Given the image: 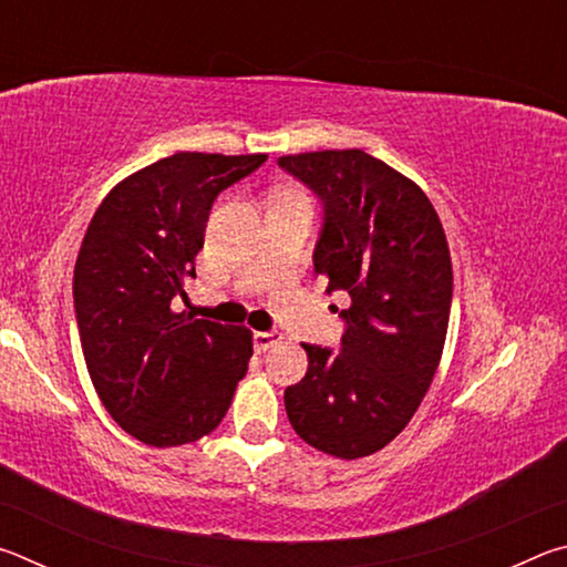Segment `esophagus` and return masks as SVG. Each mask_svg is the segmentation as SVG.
I'll return each mask as SVG.
<instances>
[{
	"label": "esophagus",
	"instance_id": "esophagus-1",
	"mask_svg": "<svg viewBox=\"0 0 567 567\" xmlns=\"http://www.w3.org/2000/svg\"><path fill=\"white\" fill-rule=\"evenodd\" d=\"M280 340H282V332H277V330H267V332H255L252 334V342H255L257 350H270L272 344H277Z\"/></svg>",
	"mask_w": 567,
	"mask_h": 567
}]
</instances>
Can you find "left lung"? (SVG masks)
I'll return each instance as SVG.
<instances>
[{
	"label": "left lung",
	"mask_w": 567,
	"mask_h": 567,
	"mask_svg": "<svg viewBox=\"0 0 567 567\" xmlns=\"http://www.w3.org/2000/svg\"><path fill=\"white\" fill-rule=\"evenodd\" d=\"M322 203L315 275L348 292L340 350L302 344L305 378L285 390L307 445L354 460L378 453L420 408L443 354L453 262L435 207L415 182L362 150L277 159Z\"/></svg>",
	"instance_id": "1"
}]
</instances>
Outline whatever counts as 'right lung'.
Wrapping results in <instances>:
<instances>
[{
  "label": "right lung",
  "instance_id": "obj_1",
  "mask_svg": "<svg viewBox=\"0 0 567 567\" xmlns=\"http://www.w3.org/2000/svg\"><path fill=\"white\" fill-rule=\"evenodd\" d=\"M265 159L177 152L122 179L82 239L72 295L84 362L102 405L140 443L209 435L245 378L252 332L169 305L195 277L217 195Z\"/></svg>",
  "mask_w": 567,
  "mask_h": 567
}]
</instances>
